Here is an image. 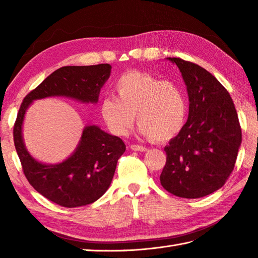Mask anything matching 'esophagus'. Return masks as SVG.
Masks as SVG:
<instances>
[{
  "instance_id": "1",
  "label": "esophagus",
  "mask_w": 258,
  "mask_h": 258,
  "mask_svg": "<svg viewBox=\"0 0 258 258\" xmlns=\"http://www.w3.org/2000/svg\"><path fill=\"white\" fill-rule=\"evenodd\" d=\"M131 150H132V151H135V152H145V151H147V149H146L145 146L136 145V144L131 145Z\"/></svg>"
}]
</instances>
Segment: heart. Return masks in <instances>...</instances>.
<instances>
[{"label": "heart", "instance_id": "1", "mask_svg": "<svg viewBox=\"0 0 258 258\" xmlns=\"http://www.w3.org/2000/svg\"><path fill=\"white\" fill-rule=\"evenodd\" d=\"M115 97L101 103V116L109 132L126 136L138 120L141 135L156 142L176 136L187 116V101L178 84L169 80L132 71L114 85Z\"/></svg>", "mask_w": 258, "mask_h": 258}]
</instances>
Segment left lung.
Wrapping results in <instances>:
<instances>
[{
  "label": "left lung",
  "instance_id": "8db88e82",
  "mask_svg": "<svg viewBox=\"0 0 258 258\" xmlns=\"http://www.w3.org/2000/svg\"><path fill=\"white\" fill-rule=\"evenodd\" d=\"M167 59L182 73L189 109L187 122L164 149L161 184L173 195L200 199L221 188L233 172L242 130L232 97L215 76L182 58Z\"/></svg>",
  "mask_w": 258,
  "mask_h": 258
}]
</instances>
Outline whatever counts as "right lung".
Listing matches in <instances>:
<instances>
[{
  "instance_id": "add662e5",
  "label": "right lung",
  "mask_w": 258,
  "mask_h": 258,
  "mask_svg": "<svg viewBox=\"0 0 258 258\" xmlns=\"http://www.w3.org/2000/svg\"><path fill=\"white\" fill-rule=\"evenodd\" d=\"M109 64L63 67L27 94L19 109L13 138L23 173L35 190L63 207L92 204L111 185L124 142L96 125L86 126L74 153L58 164H43L27 152L22 136L26 109L33 101L65 96L82 103H97L100 91L111 74Z\"/></svg>"
}]
</instances>
